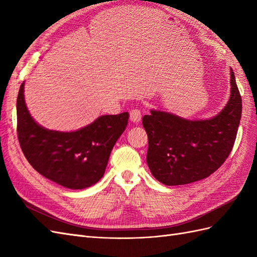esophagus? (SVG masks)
<instances>
[{
    "instance_id": "34e87169",
    "label": "esophagus",
    "mask_w": 257,
    "mask_h": 257,
    "mask_svg": "<svg viewBox=\"0 0 257 257\" xmlns=\"http://www.w3.org/2000/svg\"><path fill=\"white\" fill-rule=\"evenodd\" d=\"M141 111L140 109H137V108H134L130 110V120L135 122V123H139L140 120H141Z\"/></svg>"
}]
</instances>
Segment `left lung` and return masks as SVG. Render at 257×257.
<instances>
[{
    "instance_id": "8db88e82",
    "label": "left lung",
    "mask_w": 257,
    "mask_h": 257,
    "mask_svg": "<svg viewBox=\"0 0 257 257\" xmlns=\"http://www.w3.org/2000/svg\"><path fill=\"white\" fill-rule=\"evenodd\" d=\"M230 98L218 115L190 120L151 109L142 124L149 139L147 163L154 178L181 186L206 178L218 169L233 148L242 113V98L230 69Z\"/></svg>"
}]
</instances>
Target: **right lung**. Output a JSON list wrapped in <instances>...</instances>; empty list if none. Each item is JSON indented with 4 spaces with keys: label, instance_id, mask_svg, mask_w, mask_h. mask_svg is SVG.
<instances>
[{
    "label": "right lung",
    "instance_id": "right-lung-1",
    "mask_svg": "<svg viewBox=\"0 0 257 257\" xmlns=\"http://www.w3.org/2000/svg\"><path fill=\"white\" fill-rule=\"evenodd\" d=\"M23 82L17 96V136L26 159L39 174L62 187L81 190L100 180L129 114L103 115L70 133L40 126L26 106Z\"/></svg>",
    "mask_w": 257,
    "mask_h": 257
}]
</instances>
